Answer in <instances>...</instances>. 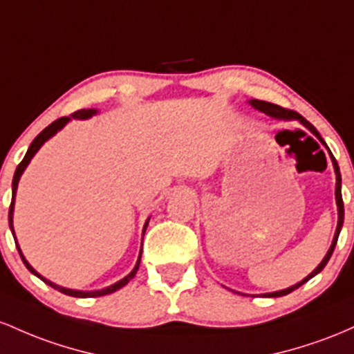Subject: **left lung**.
<instances>
[{
    "mask_svg": "<svg viewBox=\"0 0 354 354\" xmlns=\"http://www.w3.org/2000/svg\"><path fill=\"white\" fill-rule=\"evenodd\" d=\"M251 103V105L254 106V109L256 110H259V112H264L266 115H269V117H272V118H277V120H297L299 122V124H303L306 129H309L311 130L313 133L316 135L317 138H319L321 142H323L324 144V140L323 138H321V135L317 133V130L315 129V127H313L311 124H309L308 120H306L304 117H301L299 113L297 112H295V110H288V109H283V106H279V105H274V103H269V102H263V100H251L249 102ZM326 145V144H324ZM328 149V147H326ZM329 157H331V160H333V167H335V174H336V204H337V227H336V232H335V237H333V242H331V248H329V251H328V254L326 256H324V259L321 261L319 263V266H317V268L315 269V271H313L311 274H309V276H306L303 281H301V283H297V284H295V286H291V288H288V289H283V291H276V292H268V295H263L264 297H279V296H286V295H289V292H292L295 291V289H297L299 288V286H303L304 283H308L309 279H311V277H315L317 272H321L324 269V266L328 264V261H329V257H331V254H333V251H335V248H336V242H337V236H339V232H341V227H343V221H344V205H343V197H341V174H339V167H337V162H336V158L333 157V153L329 152Z\"/></svg>",
    "mask_w": 354,
    "mask_h": 354,
    "instance_id": "1",
    "label": "left lung"
}]
</instances>
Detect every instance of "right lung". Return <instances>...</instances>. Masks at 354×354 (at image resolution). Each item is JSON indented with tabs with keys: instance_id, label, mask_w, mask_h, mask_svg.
<instances>
[{
	"instance_id": "add662e5",
	"label": "right lung",
	"mask_w": 354,
	"mask_h": 354,
	"mask_svg": "<svg viewBox=\"0 0 354 354\" xmlns=\"http://www.w3.org/2000/svg\"><path fill=\"white\" fill-rule=\"evenodd\" d=\"M95 113H97V110H93V109H88V110H85V109H83V110H78V112H75L73 115H71V117H62V118H58V120H55L53 124H50L48 127H46V129L43 130V132H39V133L37 135V138H35V140L31 142V145H30V149H28V152H26L25 158H23V160L19 162V165L17 167V170H15V177H13V197H11L10 214H8V221H10V229H11V232H13V237H15V229H13L15 196H17V189H18V182H19V177H21V174L25 172V169H26V167H28V164H30V160H31V158H33L35 153L38 152V150H39V147H41L43 144H45V142L48 140V138L53 137V135L57 133L58 130H62L63 127H65L66 124H68V122L71 120V118H78V120H85V118H90L91 115H95ZM147 225H149V219H147L145 225H144V234H145V229H147ZM17 248H18V252H19V256H21L23 263H25V266H26V268H28V271H30L31 274H35V276L39 277V279H41V281H45V283L48 284V286H51V288H53V289H58V291H59V292H63V295H66V296H73V297H98V296H105V295H110V292H115V291H118V289H120V288H124L125 284H129L130 281L133 279V277H135V274H137V271H138V266H140V257H142V249H140V254H138L137 264H135V268L132 269V272H130L129 276H125L124 279L117 281V283H115V284L109 286V288H105V289H100V291H77V289H66V288H62V286H57V284H55V283H51V281L45 279V277H43L41 274H38L37 271H35V269L31 268V266H30V263H28V261L25 259V256H23V254H21V249H19L18 242H17Z\"/></svg>"
}]
</instances>
